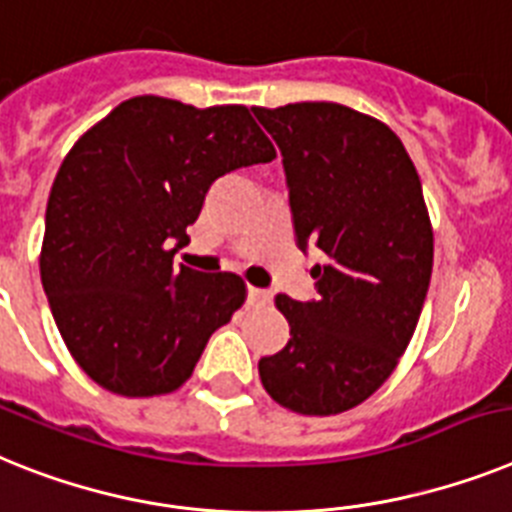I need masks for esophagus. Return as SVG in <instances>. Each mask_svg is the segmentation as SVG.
<instances>
[{
	"instance_id": "1",
	"label": "esophagus",
	"mask_w": 512,
	"mask_h": 512,
	"mask_svg": "<svg viewBox=\"0 0 512 512\" xmlns=\"http://www.w3.org/2000/svg\"><path fill=\"white\" fill-rule=\"evenodd\" d=\"M270 299H273V296H270V291L255 289V286H249L247 289V304H252V307H265Z\"/></svg>"
}]
</instances>
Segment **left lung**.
<instances>
[{"label": "left lung", "instance_id": "8db88e82", "mask_svg": "<svg viewBox=\"0 0 512 512\" xmlns=\"http://www.w3.org/2000/svg\"><path fill=\"white\" fill-rule=\"evenodd\" d=\"M283 156L299 249L317 247V299L278 294L291 338L257 369L283 409L330 416L367 401L414 336L432 278L422 182L388 124L328 101L255 106Z\"/></svg>", "mask_w": 512, "mask_h": 512}]
</instances>
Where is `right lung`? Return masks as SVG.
Returning <instances> with one entry per match:
<instances>
[{
  "mask_svg": "<svg viewBox=\"0 0 512 512\" xmlns=\"http://www.w3.org/2000/svg\"><path fill=\"white\" fill-rule=\"evenodd\" d=\"M273 158L247 106L161 96L119 103L72 145L46 205L41 283L90 380L127 398L190 380L247 289L234 273L176 270V249L218 176Z\"/></svg>",
  "mask_w": 512,
  "mask_h": 512,
  "instance_id": "1",
  "label": "right lung"
}]
</instances>
